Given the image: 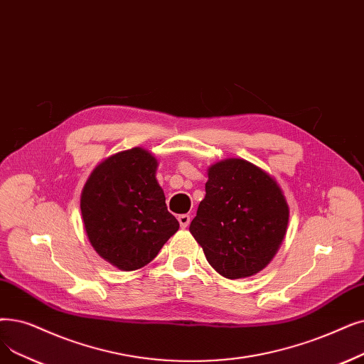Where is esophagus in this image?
<instances>
[{
  "label": "esophagus",
  "mask_w": 364,
  "mask_h": 364,
  "mask_svg": "<svg viewBox=\"0 0 364 364\" xmlns=\"http://www.w3.org/2000/svg\"><path fill=\"white\" fill-rule=\"evenodd\" d=\"M178 221H180V226L184 229V228H187L188 225H191V215H188V214H181L178 217Z\"/></svg>",
  "instance_id": "34e87169"
}]
</instances>
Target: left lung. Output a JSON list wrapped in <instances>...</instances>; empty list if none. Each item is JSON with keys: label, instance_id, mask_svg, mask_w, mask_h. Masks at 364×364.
<instances>
[{"label": "left lung", "instance_id": "1", "mask_svg": "<svg viewBox=\"0 0 364 364\" xmlns=\"http://www.w3.org/2000/svg\"><path fill=\"white\" fill-rule=\"evenodd\" d=\"M205 192L188 230L208 263L229 279L264 269L286 236L290 215L277 180L232 157L208 168Z\"/></svg>", "mask_w": 364, "mask_h": 364}]
</instances>
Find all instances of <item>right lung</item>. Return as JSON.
Instances as JSON below:
<instances>
[{
	"mask_svg": "<svg viewBox=\"0 0 364 364\" xmlns=\"http://www.w3.org/2000/svg\"><path fill=\"white\" fill-rule=\"evenodd\" d=\"M157 165L143 147L119 151L95 166L82 191L90 245L124 272L149 264L180 228L156 180Z\"/></svg>",
	"mask_w": 364,
	"mask_h": 364,
	"instance_id": "add662e5",
	"label": "right lung"
}]
</instances>
